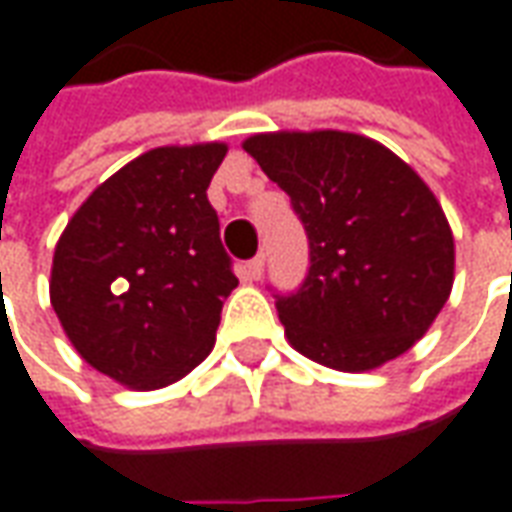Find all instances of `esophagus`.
<instances>
[{
    "label": "esophagus",
    "instance_id": "34e87169",
    "mask_svg": "<svg viewBox=\"0 0 512 512\" xmlns=\"http://www.w3.org/2000/svg\"><path fill=\"white\" fill-rule=\"evenodd\" d=\"M263 268H266V257H252V260H246L244 263V277L246 280H260V277H263Z\"/></svg>",
    "mask_w": 512,
    "mask_h": 512
}]
</instances>
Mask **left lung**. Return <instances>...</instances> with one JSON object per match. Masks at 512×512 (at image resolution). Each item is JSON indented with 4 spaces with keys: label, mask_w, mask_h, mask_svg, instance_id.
I'll return each instance as SVG.
<instances>
[{
    "label": "left lung",
    "mask_w": 512,
    "mask_h": 512,
    "mask_svg": "<svg viewBox=\"0 0 512 512\" xmlns=\"http://www.w3.org/2000/svg\"><path fill=\"white\" fill-rule=\"evenodd\" d=\"M244 149L291 196L310 268L274 293L296 352L368 371L430 330L455 280V241L438 199L405 160L352 132H268Z\"/></svg>",
    "instance_id": "left-lung-1"
}]
</instances>
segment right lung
Masks as SVG:
<instances>
[{"label": "right lung", "instance_id": "right-lung-1", "mask_svg": "<svg viewBox=\"0 0 512 512\" xmlns=\"http://www.w3.org/2000/svg\"><path fill=\"white\" fill-rule=\"evenodd\" d=\"M224 155V144H196L135 157L57 241L52 307L82 360L121 385H171L213 349L238 285L207 202Z\"/></svg>", "mask_w": 512, "mask_h": 512}]
</instances>
